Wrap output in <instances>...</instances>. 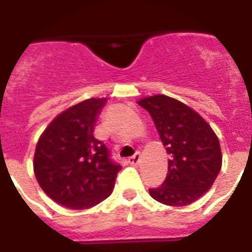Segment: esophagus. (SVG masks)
<instances>
[{
	"instance_id": "34e87169",
	"label": "esophagus",
	"mask_w": 252,
	"mask_h": 252,
	"mask_svg": "<svg viewBox=\"0 0 252 252\" xmlns=\"http://www.w3.org/2000/svg\"><path fill=\"white\" fill-rule=\"evenodd\" d=\"M140 158H141L140 154H139V152H136L133 156H131V158L128 159V163L132 164V165H137V164H139V161H140Z\"/></svg>"
}]
</instances>
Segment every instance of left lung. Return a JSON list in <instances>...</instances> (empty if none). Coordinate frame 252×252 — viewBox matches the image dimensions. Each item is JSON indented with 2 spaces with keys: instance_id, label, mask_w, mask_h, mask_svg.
I'll return each instance as SVG.
<instances>
[{
  "instance_id": "obj_1",
  "label": "left lung",
  "mask_w": 252,
  "mask_h": 252,
  "mask_svg": "<svg viewBox=\"0 0 252 252\" xmlns=\"http://www.w3.org/2000/svg\"><path fill=\"white\" fill-rule=\"evenodd\" d=\"M150 112L169 154L168 173L161 186L150 188L155 200L167 206L191 204L211 188L221 168L218 136L192 108L164 94L139 100Z\"/></svg>"
}]
</instances>
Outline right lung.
<instances>
[{
    "label": "right lung",
    "mask_w": 252,
    "mask_h": 252,
    "mask_svg": "<svg viewBox=\"0 0 252 252\" xmlns=\"http://www.w3.org/2000/svg\"><path fill=\"white\" fill-rule=\"evenodd\" d=\"M107 98H88L56 116L38 139L34 175L48 196L70 210H85L112 193L121 167L93 136Z\"/></svg>",
    "instance_id": "right-lung-1"
}]
</instances>
